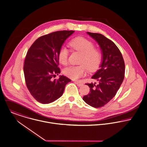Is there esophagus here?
Masks as SVG:
<instances>
[{"mask_svg":"<svg viewBox=\"0 0 147 147\" xmlns=\"http://www.w3.org/2000/svg\"><path fill=\"white\" fill-rule=\"evenodd\" d=\"M75 83L77 84V86H79V87H81V86H83V83H82L81 82L76 81V82H75Z\"/></svg>","mask_w":147,"mask_h":147,"instance_id":"34e87169","label":"esophagus"}]
</instances>
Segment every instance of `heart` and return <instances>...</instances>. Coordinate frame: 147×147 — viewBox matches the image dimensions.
<instances>
[{
    "label": "heart",
    "instance_id": "heart-1",
    "mask_svg": "<svg viewBox=\"0 0 147 147\" xmlns=\"http://www.w3.org/2000/svg\"><path fill=\"white\" fill-rule=\"evenodd\" d=\"M70 45L74 50L82 54L80 62L82 65H71L65 68L63 71L65 76L71 79L77 80L86 75L87 68L90 71H94L98 68L101 61L102 54L99 50L95 49V46L92 42L79 37L73 39ZM68 53L69 51L66 46H62L60 47L58 59L61 64H67Z\"/></svg>",
    "mask_w": 147,
    "mask_h": 147
}]
</instances>
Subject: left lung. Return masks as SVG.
Returning <instances> with one entry per match:
<instances>
[{
	"label": "left lung",
	"mask_w": 147,
	"mask_h": 147,
	"mask_svg": "<svg viewBox=\"0 0 147 147\" xmlns=\"http://www.w3.org/2000/svg\"><path fill=\"white\" fill-rule=\"evenodd\" d=\"M87 34L98 43L102 59L99 69L92 76L98 84H86L90 92L83 99L90 106L100 108L113 98L120 88L124 78L125 64L121 53L112 41L100 34Z\"/></svg>",
	"instance_id": "left-lung-1"
}]
</instances>
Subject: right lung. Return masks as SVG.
<instances>
[{"label": "right lung", "mask_w": 147, "mask_h": 147, "mask_svg": "<svg viewBox=\"0 0 147 147\" xmlns=\"http://www.w3.org/2000/svg\"><path fill=\"white\" fill-rule=\"evenodd\" d=\"M74 31H60L39 38L29 49L25 59L24 74L27 87L38 101L49 104L60 98L71 80L60 75L58 53L65 40Z\"/></svg>", "instance_id": "right-lung-1"}]
</instances>
